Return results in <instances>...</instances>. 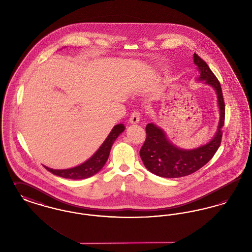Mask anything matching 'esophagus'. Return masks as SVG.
I'll use <instances>...</instances> for the list:
<instances>
[{
  "mask_svg": "<svg viewBox=\"0 0 252 252\" xmlns=\"http://www.w3.org/2000/svg\"><path fill=\"white\" fill-rule=\"evenodd\" d=\"M140 118H141V113L139 110H135L131 113V116L129 118V122L130 124H138L140 122Z\"/></svg>",
  "mask_w": 252,
  "mask_h": 252,
  "instance_id": "1",
  "label": "esophagus"
}]
</instances>
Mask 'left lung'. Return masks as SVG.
Listing matches in <instances>:
<instances>
[{
    "label": "left lung",
    "mask_w": 252,
    "mask_h": 252,
    "mask_svg": "<svg viewBox=\"0 0 252 252\" xmlns=\"http://www.w3.org/2000/svg\"><path fill=\"white\" fill-rule=\"evenodd\" d=\"M193 62L200 73L198 80H205V83L216 90L220 110L218 128L211 142L186 150L170 143L165 133L156 125L148 124L145 127L146 139L140 150V156L146 169L158 177L175 179L191 175L203 167L216 154L221 144L223 134L221 128L225 123V102L221 85L207 63L196 54H193Z\"/></svg>",
    "instance_id": "obj_1"
}]
</instances>
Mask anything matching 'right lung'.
I'll use <instances>...</instances> for the list:
<instances>
[{
	"label": "right lung",
	"mask_w": 252,
	"mask_h": 252,
	"mask_svg": "<svg viewBox=\"0 0 252 252\" xmlns=\"http://www.w3.org/2000/svg\"><path fill=\"white\" fill-rule=\"evenodd\" d=\"M124 130H125V126L123 124L116 125L112 128L110 133L108 134L105 142L94 154V156L90 158L88 160H86L85 162L78 166L70 168V169H63V170L52 169V168L46 167V166H44V167L46 168L52 174L61 177V178H64V179L83 180V179L90 178V177L95 175L96 173H98L105 165V163L108 160L112 144L117 139V137Z\"/></svg>",
	"instance_id": "right-lung-1"
}]
</instances>
